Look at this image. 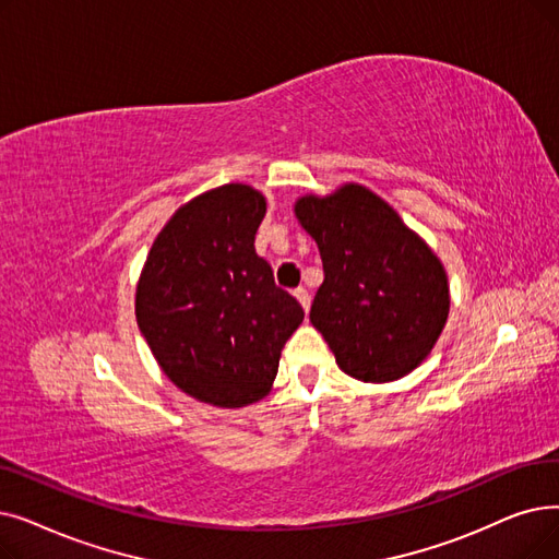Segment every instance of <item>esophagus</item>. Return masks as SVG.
Masks as SVG:
<instances>
[{"label": "esophagus", "instance_id": "1", "mask_svg": "<svg viewBox=\"0 0 559 559\" xmlns=\"http://www.w3.org/2000/svg\"><path fill=\"white\" fill-rule=\"evenodd\" d=\"M295 297H297V301L301 304V308H304V310H308V308H310V295H308V289H306V287H297V289H295Z\"/></svg>", "mask_w": 559, "mask_h": 559}]
</instances>
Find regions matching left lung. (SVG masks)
Returning a JSON list of instances; mask_svg holds the SVG:
<instances>
[{
  "instance_id": "left-lung-1",
  "label": "left lung",
  "mask_w": 559,
  "mask_h": 559,
  "mask_svg": "<svg viewBox=\"0 0 559 559\" xmlns=\"http://www.w3.org/2000/svg\"><path fill=\"white\" fill-rule=\"evenodd\" d=\"M297 219L318 241L324 283L310 322L345 374L383 383L418 368L439 340L450 293L443 264L397 212L360 185L304 197Z\"/></svg>"
}]
</instances>
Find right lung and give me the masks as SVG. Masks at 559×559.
<instances>
[{
	"label": "right lung",
	"mask_w": 559,
	"mask_h": 559,
	"mask_svg": "<svg viewBox=\"0 0 559 559\" xmlns=\"http://www.w3.org/2000/svg\"><path fill=\"white\" fill-rule=\"evenodd\" d=\"M262 193L224 185L182 205L157 235L136 287V322L164 374L201 402L237 408L276 379L304 308L255 253Z\"/></svg>",
	"instance_id": "right-lung-1"
}]
</instances>
